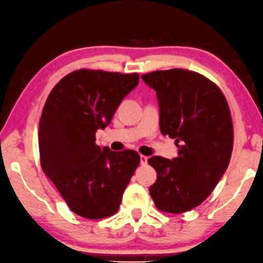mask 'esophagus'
Instances as JSON below:
<instances>
[{
	"label": "esophagus",
	"instance_id": "1",
	"mask_svg": "<svg viewBox=\"0 0 263 263\" xmlns=\"http://www.w3.org/2000/svg\"><path fill=\"white\" fill-rule=\"evenodd\" d=\"M147 162H148V157L144 156V155H141V156H140L141 165H145V164H147Z\"/></svg>",
	"mask_w": 263,
	"mask_h": 263
}]
</instances>
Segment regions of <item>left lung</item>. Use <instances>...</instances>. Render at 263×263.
I'll return each mask as SVG.
<instances>
[{
	"instance_id": "left-lung-1",
	"label": "left lung",
	"mask_w": 263,
	"mask_h": 263,
	"mask_svg": "<svg viewBox=\"0 0 263 263\" xmlns=\"http://www.w3.org/2000/svg\"><path fill=\"white\" fill-rule=\"evenodd\" d=\"M156 92L163 135L175 139L178 156H153L157 172L149 189L158 210L182 213L208 198L225 174L233 149L229 105L216 84L182 68L141 76Z\"/></svg>"
}]
</instances>
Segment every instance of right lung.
<instances>
[{
	"mask_svg": "<svg viewBox=\"0 0 263 263\" xmlns=\"http://www.w3.org/2000/svg\"><path fill=\"white\" fill-rule=\"evenodd\" d=\"M139 78L137 73L78 70L47 97L38 129L42 169L80 217L101 219L118 212L140 164L134 150L116 153L96 144L97 130L108 126Z\"/></svg>",
	"mask_w": 263,
	"mask_h": 263,
	"instance_id": "add662e5",
	"label": "right lung"
}]
</instances>
